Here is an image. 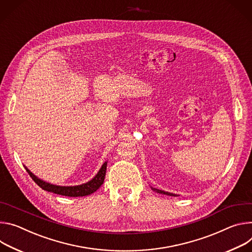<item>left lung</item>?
I'll use <instances>...</instances> for the list:
<instances>
[{
    "label": "left lung",
    "instance_id": "1",
    "mask_svg": "<svg viewBox=\"0 0 252 252\" xmlns=\"http://www.w3.org/2000/svg\"><path fill=\"white\" fill-rule=\"evenodd\" d=\"M151 189H152L153 191H156L157 193L166 194V195H169V196H176V194H173V193H170V192H166V191H163V190H159V189H156V188H153V187H151Z\"/></svg>",
    "mask_w": 252,
    "mask_h": 252
}]
</instances>
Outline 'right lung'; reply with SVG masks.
<instances>
[{
	"label": "right lung",
	"instance_id": "1",
	"mask_svg": "<svg viewBox=\"0 0 252 252\" xmlns=\"http://www.w3.org/2000/svg\"><path fill=\"white\" fill-rule=\"evenodd\" d=\"M27 172L29 173L31 178L44 190L48 192H53L59 195H64V196H69V197H80V196H86V195H90L94 193L99 187L103 184L105 175H106V169H107V162H105L97 175L90 180L87 183H84L81 185L77 186H58V185H54L48 182H45L38 178L36 175H34L29 169L25 167Z\"/></svg>",
	"mask_w": 252,
	"mask_h": 252
}]
</instances>
